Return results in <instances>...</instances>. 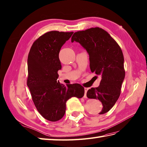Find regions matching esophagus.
Segmentation results:
<instances>
[{"mask_svg":"<svg viewBox=\"0 0 147 147\" xmlns=\"http://www.w3.org/2000/svg\"><path fill=\"white\" fill-rule=\"evenodd\" d=\"M88 89H89V88H84V92H85L84 95V98H87V96H86V93H87Z\"/></svg>","mask_w":147,"mask_h":147,"instance_id":"34e87169","label":"esophagus"}]
</instances>
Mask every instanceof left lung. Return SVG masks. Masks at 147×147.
<instances>
[{"instance_id": "left-lung-1", "label": "left lung", "mask_w": 147, "mask_h": 147, "mask_svg": "<svg viewBox=\"0 0 147 147\" xmlns=\"http://www.w3.org/2000/svg\"><path fill=\"white\" fill-rule=\"evenodd\" d=\"M79 42L90 57L92 73L101 76L97 88L88 91V98L100 100L102 108L100 115L110 111L120 96L121 87L125 76L124 57L117 42L100 27H93L74 33L71 42Z\"/></svg>"}]
</instances>
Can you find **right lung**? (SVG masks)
<instances>
[{"instance_id": "add662e5", "label": "right lung", "mask_w": 147, "mask_h": 147, "mask_svg": "<svg viewBox=\"0 0 147 147\" xmlns=\"http://www.w3.org/2000/svg\"><path fill=\"white\" fill-rule=\"evenodd\" d=\"M73 34L46 32L34 42L28 55L27 86L37 111L50 121L63 117L69 98H81L84 94V88L80 84L65 86L57 81V71L61 69L59 51Z\"/></svg>"}]
</instances>
